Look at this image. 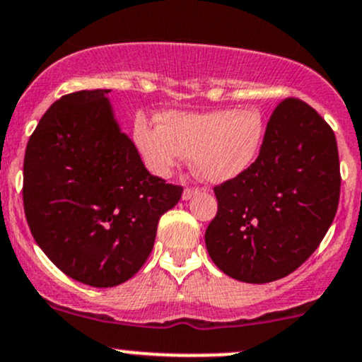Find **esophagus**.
Segmentation results:
<instances>
[{"instance_id":"obj_1","label":"esophagus","mask_w":362,"mask_h":362,"mask_svg":"<svg viewBox=\"0 0 362 362\" xmlns=\"http://www.w3.org/2000/svg\"><path fill=\"white\" fill-rule=\"evenodd\" d=\"M199 190H201L199 187H187V189L184 190V194H182V197H184V199L187 201L192 196H196V194H199Z\"/></svg>"}]
</instances>
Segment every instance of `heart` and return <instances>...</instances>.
Returning <instances> with one entry per match:
<instances>
[{
	"label": "heart",
	"instance_id": "1",
	"mask_svg": "<svg viewBox=\"0 0 362 362\" xmlns=\"http://www.w3.org/2000/svg\"><path fill=\"white\" fill-rule=\"evenodd\" d=\"M264 118L257 108L208 113L170 111L161 125L141 120L134 137L144 161L158 175H168L184 158L206 180L223 182L247 170L259 153Z\"/></svg>",
	"mask_w": 362,
	"mask_h": 362
}]
</instances>
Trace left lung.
<instances>
[{"label":"left lung","instance_id":"obj_1","mask_svg":"<svg viewBox=\"0 0 362 362\" xmlns=\"http://www.w3.org/2000/svg\"><path fill=\"white\" fill-rule=\"evenodd\" d=\"M340 161L332 127L297 98L278 103L256 161L214 187L206 249L225 275L268 284L316 251L337 214Z\"/></svg>","mask_w":362,"mask_h":362}]
</instances>
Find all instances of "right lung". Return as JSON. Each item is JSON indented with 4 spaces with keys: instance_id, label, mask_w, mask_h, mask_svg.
<instances>
[{
    "instance_id": "1",
    "label": "right lung",
    "mask_w": 362,
    "mask_h": 362,
    "mask_svg": "<svg viewBox=\"0 0 362 362\" xmlns=\"http://www.w3.org/2000/svg\"><path fill=\"white\" fill-rule=\"evenodd\" d=\"M108 93L77 90L54 101L23 158L33 237L65 275L98 288L120 285L142 268L161 214L184 192L146 170L115 122Z\"/></svg>"
}]
</instances>
